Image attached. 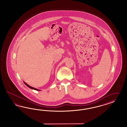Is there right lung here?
<instances>
[{
    "instance_id": "1",
    "label": "right lung",
    "mask_w": 127,
    "mask_h": 127,
    "mask_svg": "<svg viewBox=\"0 0 127 127\" xmlns=\"http://www.w3.org/2000/svg\"><path fill=\"white\" fill-rule=\"evenodd\" d=\"M24 83L25 84V85H26L28 87H29V88H30V89H34V90H37V91H40V90H39V89H35V88H33V87H32L31 86H30L29 85H28L27 84V83H26V82H24Z\"/></svg>"
}]
</instances>
